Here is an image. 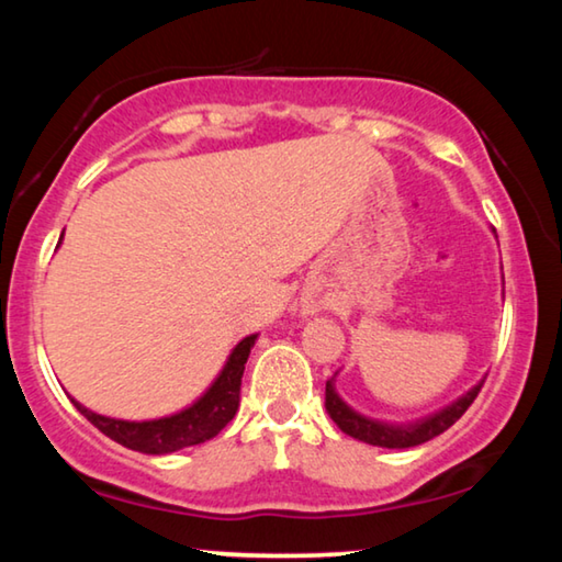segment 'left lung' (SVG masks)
Returning a JSON list of instances; mask_svg holds the SVG:
<instances>
[{"instance_id":"obj_1","label":"left lung","mask_w":562,"mask_h":562,"mask_svg":"<svg viewBox=\"0 0 562 562\" xmlns=\"http://www.w3.org/2000/svg\"><path fill=\"white\" fill-rule=\"evenodd\" d=\"M481 386H483V379L449 406H443L439 412H434L424 418H416V422L389 424V422H379V418H369L364 414L355 412V408H351L345 398L337 394L335 376H331L325 389V406H327V414L331 416V422H335L347 436H351V439L372 443V446H382V449H412V446L431 441L434 436L443 434L449 426L459 422L465 408L473 404V398L479 396Z\"/></svg>"}]
</instances>
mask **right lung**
Masks as SVG:
<instances>
[{"label": "right lung", "instance_id": "1", "mask_svg": "<svg viewBox=\"0 0 562 562\" xmlns=\"http://www.w3.org/2000/svg\"><path fill=\"white\" fill-rule=\"evenodd\" d=\"M255 339H258V335L237 341L231 357L225 361V367L221 369V374L205 389V394L198 396L183 412H176L170 416L150 418V422H126V418H111L91 412V408L76 402L74 396L69 398L101 434H106L109 439L126 446V449L164 456L186 449V446H198L203 441H211L213 436L225 429L227 422H233L237 406H240L243 372L247 357H250V349L255 347Z\"/></svg>", "mask_w": 562, "mask_h": 562}]
</instances>
